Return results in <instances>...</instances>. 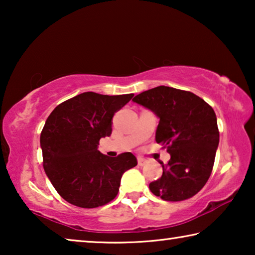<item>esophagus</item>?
<instances>
[{"instance_id": "obj_1", "label": "esophagus", "mask_w": 255, "mask_h": 255, "mask_svg": "<svg viewBox=\"0 0 255 255\" xmlns=\"http://www.w3.org/2000/svg\"><path fill=\"white\" fill-rule=\"evenodd\" d=\"M146 163H147V161H146L145 158H143V157H138V165H139V166H144Z\"/></svg>"}]
</instances>
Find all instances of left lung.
Instances as JSON below:
<instances>
[{
  "instance_id": "obj_1",
  "label": "left lung",
  "mask_w": 255,
  "mask_h": 255,
  "mask_svg": "<svg viewBox=\"0 0 255 255\" xmlns=\"http://www.w3.org/2000/svg\"><path fill=\"white\" fill-rule=\"evenodd\" d=\"M159 118L155 140L171 158L163 174L149 183L155 196L182 201L197 195L213 171L219 143L217 118L204 99L183 90L157 86L132 99Z\"/></svg>"
}]
</instances>
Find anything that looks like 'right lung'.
<instances>
[{"label":"right lung","mask_w":255,"mask_h":255,"mask_svg":"<svg viewBox=\"0 0 255 255\" xmlns=\"http://www.w3.org/2000/svg\"><path fill=\"white\" fill-rule=\"evenodd\" d=\"M133 94L84 92L64 101L40 133L42 165L58 195L81 208L107 205L118 195L124 172L137 165L130 152L109 157L98 150L111 135V120Z\"/></svg>","instance_id":"add662e5"}]
</instances>
